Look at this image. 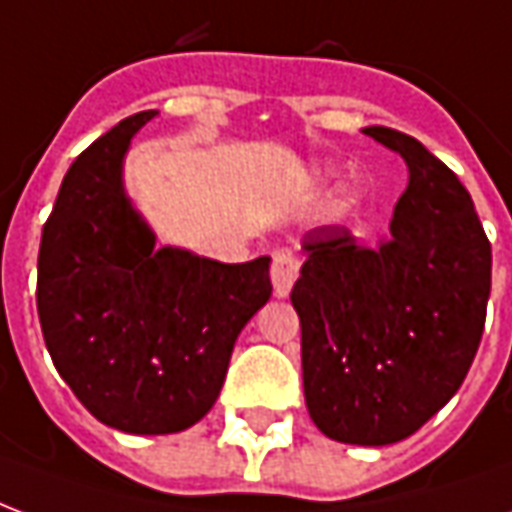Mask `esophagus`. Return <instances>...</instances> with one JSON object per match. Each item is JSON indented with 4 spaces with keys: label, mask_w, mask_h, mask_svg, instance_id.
Listing matches in <instances>:
<instances>
[{
    "label": "esophagus",
    "mask_w": 512,
    "mask_h": 512,
    "mask_svg": "<svg viewBox=\"0 0 512 512\" xmlns=\"http://www.w3.org/2000/svg\"><path fill=\"white\" fill-rule=\"evenodd\" d=\"M299 277V260L290 249H274L271 255V285H274V293L279 299H285L293 288V282Z\"/></svg>",
    "instance_id": "obj_1"
}]
</instances>
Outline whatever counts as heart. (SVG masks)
Instances as JSON below:
<instances>
[{
	"instance_id": "heart-1",
	"label": "heart",
	"mask_w": 512,
	"mask_h": 512,
	"mask_svg": "<svg viewBox=\"0 0 512 512\" xmlns=\"http://www.w3.org/2000/svg\"><path fill=\"white\" fill-rule=\"evenodd\" d=\"M348 205H351V200H345V208H348Z\"/></svg>"
}]
</instances>
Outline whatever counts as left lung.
<instances>
[{
    "label": "left lung",
    "mask_w": 512,
    "mask_h": 512,
    "mask_svg": "<svg viewBox=\"0 0 512 512\" xmlns=\"http://www.w3.org/2000/svg\"><path fill=\"white\" fill-rule=\"evenodd\" d=\"M406 158L389 238L340 224L304 235L290 301L301 323L304 400L329 439L381 447L411 436L472 367L491 293V241L458 175L414 136L365 128Z\"/></svg>",
    "instance_id": "8db88e82"
}]
</instances>
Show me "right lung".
Listing matches in <instances>:
<instances>
[{
	"mask_svg": "<svg viewBox=\"0 0 512 512\" xmlns=\"http://www.w3.org/2000/svg\"><path fill=\"white\" fill-rule=\"evenodd\" d=\"M139 112L73 161L43 224L38 315L57 373L126 433H178L219 397L235 337L271 296L268 257L216 263L153 249L120 183Z\"/></svg>",
	"mask_w": 512,
	"mask_h": 512,
	"instance_id": "obj_1",
	"label": "right lung"
}]
</instances>
